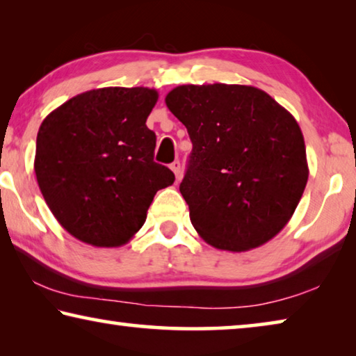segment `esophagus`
I'll list each match as a JSON object with an SVG mask.
<instances>
[{"mask_svg": "<svg viewBox=\"0 0 356 356\" xmlns=\"http://www.w3.org/2000/svg\"><path fill=\"white\" fill-rule=\"evenodd\" d=\"M170 168L172 170V172L176 174V177L180 179V161H179V160H174L172 163L170 165Z\"/></svg>", "mask_w": 356, "mask_h": 356, "instance_id": "obj_1", "label": "esophagus"}]
</instances>
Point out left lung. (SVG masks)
I'll return each instance as SVG.
<instances>
[{"instance_id":"1","label":"left lung","mask_w":356,"mask_h":356,"mask_svg":"<svg viewBox=\"0 0 356 356\" xmlns=\"http://www.w3.org/2000/svg\"><path fill=\"white\" fill-rule=\"evenodd\" d=\"M193 150L180 193L209 245L248 251L272 240L308 182L303 134L267 92L245 84H184L166 95Z\"/></svg>"}]
</instances>
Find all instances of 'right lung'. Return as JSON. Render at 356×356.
Segmentation results:
<instances>
[{
  "instance_id": "add662e5",
  "label": "right lung",
  "mask_w": 356,
  "mask_h": 356,
  "mask_svg": "<svg viewBox=\"0 0 356 356\" xmlns=\"http://www.w3.org/2000/svg\"><path fill=\"white\" fill-rule=\"evenodd\" d=\"M149 88L78 94L40 124L34 171L42 196L65 231L94 246L125 245L140 231L155 193L174 174L154 161Z\"/></svg>"
}]
</instances>
